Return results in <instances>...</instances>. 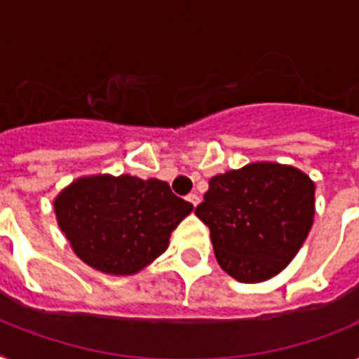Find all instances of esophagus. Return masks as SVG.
<instances>
[{
  "label": "esophagus",
  "mask_w": 359,
  "mask_h": 359,
  "mask_svg": "<svg viewBox=\"0 0 359 359\" xmlns=\"http://www.w3.org/2000/svg\"><path fill=\"white\" fill-rule=\"evenodd\" d=\"M186 199H188V201H190L194 207H197V203H199V196H197V194H188V197H186Z\"/></svg>",
  "instance_id": "1"
}]
</instances>
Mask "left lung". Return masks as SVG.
Here are the masks:
<instances>
[{"label":"left lung","instance_id":"obj_1","mask_svg":"<svg viewBox=\"0 0 359 359\" xmlns=\"http://www.w3.org/2000/svg\"><path fill=\"white\" fill-rule=\"evenodd\" d=\"M196 216L210 229L219 266L240 283L279 273L300 251L315 216V182L292 165L248 163L208 180Z\"/></svg>","mask_w":359,"mask_h":359}]
</instances>
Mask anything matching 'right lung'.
Returning <instances> with one entry per match:
<instances>
[{"label": "right lung", "mask_w": 359, "mask_h": 359, "mask_svg": "<svg viewBox=\"0 0 359 359\" xmlns=\"http://www.w3.org/2000/svg\"><path fill=\"white\" fill-rule=\"evenodd\" d=\"M191 208L168 182L130 175L81 177L53 201L59 227L76 255L111 276L137 273L162 255Z\"/></svg>", "instance_id": "1"}]
</instances>
